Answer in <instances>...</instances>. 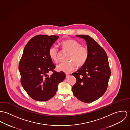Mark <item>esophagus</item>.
Wrapping results in <instances>:
<instances>
[{
	"label": "esophagus",
	"instance_id": "1",
	"mask_svg": "<svg viewBox=\"0 0 130 130\" xmlns=\"http://www.w3.org/2000/svg\"><path fill=\"white\" fill-rule=\"evenodd\" d=\"M70 76V74H66V78H68L69 76Z\"/></svg>",
	"mask_w": 130,
	"mask_h": 130
}]
</instances>
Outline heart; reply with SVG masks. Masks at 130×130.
<instances>
[{
	"mask_svg": "<svg viewBox=\"0 0 130 130\" xmlns=\"http://www.w3.org/2000/svg\"><path fill=\"white\" fill-rule=\"evenodd\" d=\"M61 45L63 50L68 52L65 62L59 64L56 66L58 71L69 73L74 70L76 65L78 67L84 66L89 56V50L86 46L81 45L79 41L74 39H68L61 42ZM59 50L56 46L50 47L48 54L51 59L55 62L58 61Z\"/></svg>",
	"mask_w": 130,
	"mask_h": 130,
	"instance_id": "b5f03b06",
	"label": "heart"
}]
</instances>
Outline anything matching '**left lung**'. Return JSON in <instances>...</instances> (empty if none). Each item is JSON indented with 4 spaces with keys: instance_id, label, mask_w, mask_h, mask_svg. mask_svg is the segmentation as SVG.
<instances>
[{
    "instance_id": "left-lung-1",
    "label": "left lung",
    "mask_w": 130,
    "mask_h": 130,
    "mask_svg": "<svg viewBox=\"0 0 130 130\" xmlns=\"http://www.w3.org/2000/svg\"><path fill=\"white\" fill-rule=\"evenodd\" d=\"M77 36L86 40L89 56L86 64L72 73L77 80L72 92L78 99L89 103L97 100L105 93L111 72L107 55L98 42L89 35Z\"/></svg>"
}]
</instances>
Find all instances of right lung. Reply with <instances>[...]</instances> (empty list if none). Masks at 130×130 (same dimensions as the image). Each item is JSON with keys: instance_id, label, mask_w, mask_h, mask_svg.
I'll use <instances>...</instances> for the list:
<instances>
[{"instance_id": "right-lung-1", "label": "right lung", "mask_w": 130, "mask_h": 130, "mask_svg": "<svg viewBox=\"0 0 130 130\" xmlns=\"http://www.w3.org/2000/svg\"><path fill=\"white\" fill-rule=\"evenodd\" d=\"M58 36L38 35L32 38L24 47L18 66L22 86L34 100L44 102L53 97L58 84L66 78L64 72H57L48 50ZM50 71L53 72L50 76Z\"/></svg>"}]
</instances>
